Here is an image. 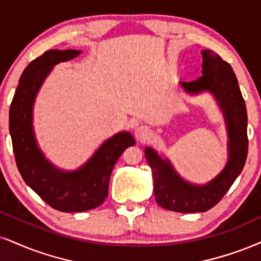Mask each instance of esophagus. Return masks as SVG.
<instances>
[{
	"instance_id": "obj_1",
	"label": "esophagus",
	"mask_w": 261,
	"mask_h": 261,
	"mask_svg": "<svg viewBox=\"0 0 261 261\" xmlns=\"http://www.w3.org/2000/svg\"><path fill=\"white\" fill-rule=\"evenodd\" d=\"M134 134H136V138L140 141L147 140V138L150 137V129L146 127V125H139V127L136 128L134 130Z\"/></svg>"
}]
</instances>
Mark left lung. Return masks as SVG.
<instances>
[{"instance_id":"1","label":"left lung","mask_w":261,"mask_h":261,"mask_svg":"<svg viewBox=\"0 0 261 261\" xmlns=\"http://www.w3.org/2000/svg\"><path fill=\"white\" fill-rule=\"evenodd\" d=\"M202 75L191 82H180L191 94L212 92L219 101L229 129V161L223 172L203 186L189 184L176 174L169 161H163L150 147L145 149L152 169L153 194L161 207L179 213L207 212L219 203L242 172L248 155L247 110L232 67L213 50H203Z\"/></svg>"}]
</instances>
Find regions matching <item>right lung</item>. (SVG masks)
<instances>
[{
  "instance_id": "add662e5",
  "label": "right lung",
  "mask_w": 261,
  "mask_h": 261,
  "mask_svg": "<svg viewBox=\"0 0 261 261\" xmlns=\"http://www.w3.org/2000/svg\"><path fill=\"white\" fill-rule=\"evenodd\" d=\"M81 54L75 49H50L22 71L9 109V132L15 162L24 181L50 207L60 212H85L99 207L108 197L115 163L127 147L136 145L129 133H118L105 141L82 168L60 172L46 161L32 133V105L53 65Z\"/></svg>"
}]
</instances>
